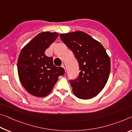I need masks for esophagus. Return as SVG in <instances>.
I'll return each mask as SVG.
<instances>
[{
  "label": "esophagus",
  "instance_id": "34e87169",
  "mask_svg": "<svg viewBox=\"0 0 132 132\" xmlns=\"http://www.w3.org/2000/svg\"><path fill=\"white\" fill-rule=\"evenodd\" d=\"M62 68H63L65 69V66H64V64H62Z\"/></svg>",
  "mask_w": 132,
  "mask_h": 132
}]
</instances>
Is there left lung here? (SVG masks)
<instances>
[{"mask_svg": "<svg viewBox=\"0 0 132 132\" xmlns=\"http://www.w3.org/2000/svg\"><path fill=\"white\" fill-rule=\"evenodd\" d=\"M60 37L73 52L79 63L78 77L70 80L74 95L84 100L97 96L105 86L110 72V60L105 49L81 31L62 33Z\"/></svg>", "mask_w": 132, "mask_h": 132, "instance_id": "8db88e82", "label": "left lung"}]
</instances>
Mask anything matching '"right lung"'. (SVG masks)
I'll use <instances>...</instances> for the list:
<instances>
[{"mask_svg":"<svg viewBox=\"0 0 132 132\" xmlns=\"http://www.w3.org/2000/svg\"><path fill=\"white\" fill-rule=\"evenodd\" d=\"M56 32H43L36 35L21 51L18 72L21 83L29 93L44 97L51 93L64 69L53 64V58L45 52L58 37Z\"/></svg>","mask_w":132,"mask_h":132,"instance_id":"1","label":"right lung"}]
</instances>
